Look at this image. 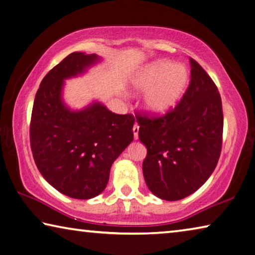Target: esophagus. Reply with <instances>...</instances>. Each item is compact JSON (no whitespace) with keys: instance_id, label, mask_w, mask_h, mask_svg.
Segmentation results:
<instances>
[{"instance_id":"obj_1","label":"esophagus","mask_w":255,"mask_h":255,"mask_svg":"<svg viewBox=\"0 0 255 255\" xmlns=\"http://www.w3.org/2000/svg\"><path fill=\"white\" fill-rule=\"evenodd\" d=\"M133 134H134V139H137V135H139V125L136 123L134 124V127H133Z\"/></svg>"}]
</instances>
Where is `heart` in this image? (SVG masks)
Returning a JSON list of instances; mask_svg holds the SVG:
<instances>
[{
  "label": "heart",
  "mask_w": 255,
  "mask_h": 255,
  "mask_svg": "<svg viewBox=\"0 0 255 255\" xmlns=\"http://www.w3.org/2000/svg\"><path fill=\"white\" fill-rule=\"evenodd\" d=\"M185 65L168 60H157L143 65L131 78V86L144 93L143 110L151 115H164L177 106L189 85Z\"/></svg>",
  "instance_id": "obj_1"
}]
</instances>
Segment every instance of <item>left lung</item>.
Listing matches in <instances>:
<instances>
[{
  "label": "left lung",
  "instance_id": "left-lung-1",
  "mask_svg": "<svg viewBox=\"0 0 255 255\" xmlns=\"http://www.w3.org/2000/svg\"><path fill=\"white\" fill-rule=\"evenodd\" d=\"M191 82L173 111L160 118L137 116L147 147L142 170L148 189L166 201L189 197L214 172L223 142L222 98L215 82L191 58Z\"/></svg>",
  "mask_w": 255,
  "mask_h": 255
}]
</instances>
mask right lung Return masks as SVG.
<instances>
[{"instance_id":"1","label":"right lung","mask_w":255,"mask_h":255,"mask_svg":"<svg viewBox=\"0 0 255 255\" xmlns=\"http://www.w3.org/2000/svg\"><path fill=\"white\" fill-rule=\"evenodd\" d=\"M100 61L96 54L71 53L46 74L33 102L30 144L37 168L54 189L73 199L102 193L113 162L133 140L132 115L115 114L98 100L81 110L64 102V80Z\"/></svg>"}]
</instances>
